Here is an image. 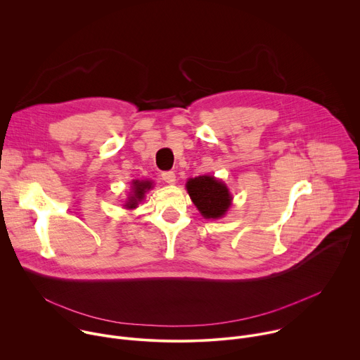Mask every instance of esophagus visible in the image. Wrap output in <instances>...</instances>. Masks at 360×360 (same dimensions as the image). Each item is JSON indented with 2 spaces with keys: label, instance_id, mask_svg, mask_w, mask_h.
<instances>
[{
  "label": "esophagus",
  "instance_id": "esophagus-1",
  "mask_svg": "<svg viewBox=\"0 0 360 360\" xmlns=\"http://www.w3.org/2000/svg\"><path fill=\"white\" fill-rule=\"evenodd\" d=\"M161 176H162V179H164L167 184H175V181H176V176H175V172H174V171H164V172L161 174Z\"/></svg>",
  "mask_w": 360,
  "mask_h": 360
}]
</instances>
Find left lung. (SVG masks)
Segmentation results:
<instances>
[{
  "mask_svg": "<svg viewBox=\"0 0 360 360\" xmlns=\"http://www.w3.org/2000/svg\"><path fill=\"white\" fill-rule=\"evenodd\" d=\"M188 193L205 218H221L231 205L228 188L214 176H198L186 182Z\"/></svg>",
  "mask_w": 360,
  "mask_h": 360,
  "instance_id": "left-lung-1",
  "label": "left lung"
}]
</instances>
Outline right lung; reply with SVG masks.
I'll list each match as a JSON object with an SVG mask.
<instances>
[{
  "label": "right lung",
  "mask_w": 360,
  "mask_h": 360,
  "mask_svg": "<svg viewBox=\"0 0 360 360\" xmlns=\"http://www.w3.org/2000/svg\"><path fill=\"white\" fill-rule=\"evenodd\" d=\"M150 182L149 181H134V196L129 198L125 207L128 208H136L138 200H141L148 189H150Z\"/></svg>",
  "instance_id": "right-lung-1"
}]
</instances>
